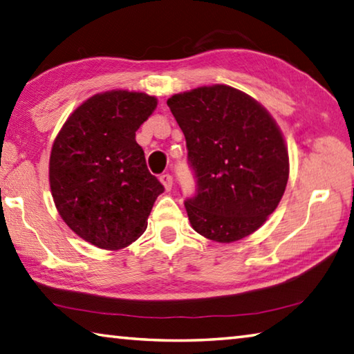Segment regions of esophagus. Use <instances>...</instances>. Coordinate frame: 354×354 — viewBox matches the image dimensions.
<instances>
[{"label": "esophagus", "mask_w": 354, "mask_h": 354, "mask_svg": "<svg viewBox=\"0 0 354 354\" xmlns=\"http://www.w3.org/2000/svg\"><path fill=\"white\" fill-rule=\"evenodd\" d=\"M160 183H162V185H164V189L167 190V192H170L171 190V185H173V178H171V175H169V173H165V175H160Z\"/></svg>", "instance_id": "obj_1"}]
</instances>
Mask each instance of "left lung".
<instances>
[{"label": "left lung", "mask_w": 354, "mask_h": 354, "mask_svg": "<svg viewBox=\"0 0 354 354\" xmlns=\"http://www.w3.org/2000/svg\"><path fill=\"white\" fill-rule=\"evenodd\" d=\"M167 105L184 133L196 176V195L184 203L192 227L216 243L254 234L277 209L289 176L277 122L227 85L179 93Z\"/></svg>", "instance_id": "left-lung-1"}]
</instances>
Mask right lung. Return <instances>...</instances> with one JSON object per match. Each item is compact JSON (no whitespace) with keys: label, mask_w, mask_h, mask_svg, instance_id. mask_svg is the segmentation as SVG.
Masks as SVG:
<instances>
[{"label":"right lung","mask_w":354,"mask_h":354,"mask_svg":"<svg viewBox=\"0 0 354 354\" xmlns=\"http://www.w3.org/2000/svg\"><path fill=\"white\" fill-rule=\"evenodd\" d=\"M145 93L94 94L71 113L49 158V184L63 221L93 246L118 250L145 232L164 187L147 169L136 131L156 110Z\"/></svg>","instance_id":"1"}]
</instances>
